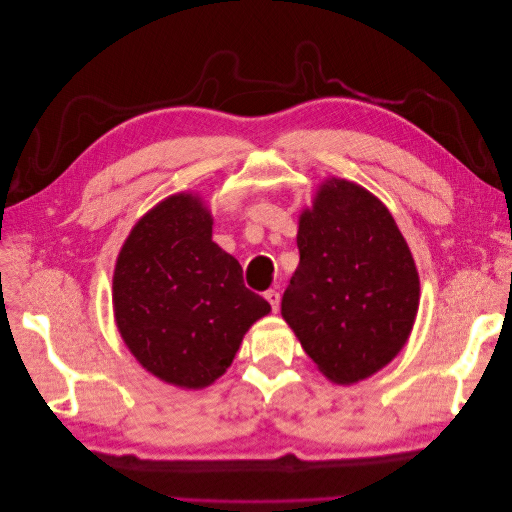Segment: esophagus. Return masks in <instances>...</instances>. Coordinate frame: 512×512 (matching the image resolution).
I'll return each mask as SVG.
<instances>
[{
    "label": "esophagus",
    "instance_id": "34e87169",
    "mask_svg": "<svg viewBox=\"0 0 512 512\" xmlns=\"http://www.w3.org/2000/svg\"><path fill=\"white\" fill-rule=\"evenodd\" d=\"M265 299L269 301V305H271V312L273 314H277V312H280V292H277V290H267L265 292Z\"/></svg>",
    "mask_w": 512,
    "mask_h": 512
}]
</instances>
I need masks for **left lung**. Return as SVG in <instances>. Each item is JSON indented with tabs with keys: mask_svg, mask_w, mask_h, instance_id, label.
Returning a JSON list of instances; mask_svg holds the SVG:
<instances>
[{
	"mask_svg": "<svg viewBox=\"0 0 512 512\" xmlns=\"http://www.w3.org/2000/svg\"><path fill=\"white\" fill-rule=\"evenodd\" d=\"M297 245L284 320L329 380L376 374L404 348L421 290L393 215L361 185L329 179L301 215Z\"/></svg>",
	"mask_w": 512,
	"mask_h": 512,
	"instance_id": "obj_1",
	"label": "left lung"
}]
</instances>
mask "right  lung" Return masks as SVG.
<instances>
[{
	"label": "right lung",
	"mask_w": 512,
	"mask_h": 512,
	"mask_svg": "<svg viewBox=\"0 0 512 512\" xmlns=\"http://www.w3.org/2000/svg\"><path fill=\"white\" fill-rule=\"evenodd\" d=\"M211 224L192 194L162 200L132 228L113 275L123 342L153 376L183 389L218 380L247 329L271 312L211 241Z\"/></svg>",
	"instance_id": "add662e5"
}]
</instances>
